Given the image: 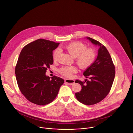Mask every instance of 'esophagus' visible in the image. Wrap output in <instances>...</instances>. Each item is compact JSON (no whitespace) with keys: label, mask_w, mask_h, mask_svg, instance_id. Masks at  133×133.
<instances>
[{"label":"esophagus","mask_w":133,"mask_h":133,"mask_svg":"<svg viewBox=\"0 0 133 133\" xmlns=\"http://www.w3.org/2000/svg\"><path fill=\"white\" fill-rule=\"evenodd\" d=\"M64 82H65L66 83H67V84H69V85H72V84H73L75 83V81H74V80L69 79H65Z\"/></svg>","instance_id":"obj_1"}]
</instances>
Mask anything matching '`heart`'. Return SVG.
<instances>
[{"instance_id":"b5f03b06","label":"heart","mask_w":133,"mask_h":133,"mask_svg":"<svg viewBox=\"0 0 133 133\" xmlns=\"http://www.w3.org/2000/svg\"><path fill=\"white\" fill-rule=\"evenodd\" d=\"M64 49L71 56L76 57V62L78 66L82 69L89 68L94 63L96 58V52L92 48L87 49V45L83 42H76L66 45ZM60 52L57 49L53 55V59L56 61ZM61 74L64 76L71 77L72 74L76 72L77 69L74 66H64L59 70Z\"/></svg>"}]
</instances>
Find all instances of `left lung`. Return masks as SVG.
Wrapping results in <instances>:
<instances>
[{"mask_svg":"<svg viewBox=\"0 0 133 133\" xmlns=\"http://www.w3.org/2000/svg\"><path fill=\"white\" fill-rule=\"evenodd\" d=\"M86 38L98 47V56L84 71V76L89 80L75 81L82 86L81 91L76 93V97L84 105H91L101 102L108 95L115 78V70L111 56L105 46L91 38Z\"/></svg>","mask_w":133,"mask_h":133,"instance_id":"1","label":"left lung"}]
</instances>
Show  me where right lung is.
<instances>
[{"instance_id": "add662e5", "label": "right lung", "mask_w": 133, "mask_h": 133, "mask_svg": "<svg viewBox=\"0 0 133 133\" xmlns=\"http://www.w3.org/2000/svg\"><path fill=\"white\" fill-rule=\"evenodd\" d=\"M59 44L38 39L21 50L15 69L16 78L21 93L34 104L43 105L51 103L64 83L61 77L45 75L54 63L52 51Z\"/></svg>"}]
</instances>
